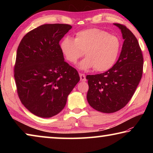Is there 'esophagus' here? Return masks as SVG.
<instances>
[{"label":"esophagus","instance_id":"1","mask_svg":"<svg viewBox=\"0 0 153 153\" xmlns=\"http://www.w3.org/2000/svg\"><path fill=\"white\" fill-rule=\"evenodd\" d=\"M79 77H80V80H81L82 82H86V76H85V74H79Z\"/></svg>","mask_w":153,"mask_h":153}]
</instances>
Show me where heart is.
Here are the masks:
<instances>
[{
	"label": "heart",
	"mask_w": 153,
	"mask_h": 153,
	"mask_svg": "<svg viewBox=\"0 0 153 153\" xmlns=\"http://www.w3.org/2000/svg\"><path fill=\"white\" fill-rule=\"evenodd\" d=\"M121 48L120 38L98 28L80 31L75 39L65 37L60 44L61 53L67 61L76 63L84 52L86 57L79 63V68L94 67L98 72L107 71L115 65Z\"/></svg>",
	"instance_id": "obj_1"
}]
</instances>
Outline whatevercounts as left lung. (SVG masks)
Instances as JSON below:
<instances>
[{
	"label": "left lung",
	"mask_w": 153,
	"mask_h": 153,
	"mask_svg": "<svg viewBox=\"0 0 153 153\" xmlns=\"http://www.w3.org/2000/svg\"><path fill=\"white\" fill-rule=\"evenodd\" d=\"M121 30L124 42L120 57L103 74L88 75L87 100L95 110L111 113L123 108L134 95L143 71V56L138 40L125 25Z\"/></svg>",
	"instance_id": "8db88e82"
}]
</instances>
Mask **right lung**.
Masks as SVG:
<instances>
[{
	"label": "right lung",
	"mask_w": 153,
	"mask_h": 153,
	"mask_svg": "<svg viewBox=\"0 0 153 153\" xmlns=\"http://www.w3.org/2000/svg\"><path fill=\"white\" fill-rule=\"evenodd\" d=\"M68 24H45L26 33L17 51L14 77L22 104L38 117L57 115L79 81L78 72L64 60L59 41Z\"/></svg>",
	"instance_id": "add662e5"
}]
</instances>
